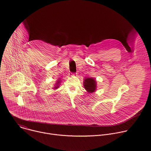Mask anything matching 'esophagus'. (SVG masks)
<instances>
[{
  "instance_id": "esophagus-1",
  "label": "esophagus",
  "mask_w": 151,
  "mask_h": 151,
  "mask_svg": "<svg viewBox=\"0 0 151 151\" xmlns=\"http://www.w3.org/2000/svg\"><path fill=\"white\" fill-rule=\"evenodd\" d=\"M72 75L73 76H77V73H72Z\"/></svg>"
}]
</instances>
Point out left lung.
Instances as JSON below:
<instances>
[{
  "mask_svg": "<svg viewBox=\"0 0 151 151\" xmlns=\"http://www.w3.org/2000/svg\"><path fill=\"white\" fill-rule=\"evenodd\" d=\"M83 86L88 93H93L96 89V81L93 78H85Z\"/></svg>",
  "mask_w": 151,
  "mask_h": 151,
  "instance_id": "8db88e82",
  "label": "left lung"
}]
</instances>
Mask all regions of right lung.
Returning <instances> with one entry per match:
<instances>
[{
  "label": "right lung",
  "mask_w": 151,
  "mask_h": 151,
  "mask_svg": "<svg viewBox=\"0 0 151 151\" xmlns=\"http://www.w3.org/2000/svg\"><path fill=\"white\" fill-rule=\"evenodd\" d=\"M59 82H60V81L57 82V84H56V85H58V83H59ZM58 87V85H57V86H55V88H57Z\"/></svg>",
  "instance_id": "1"
}]
</instances>
